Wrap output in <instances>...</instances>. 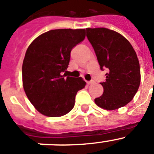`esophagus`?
<instances>
[{
  "label": "esophagus",
  "mask_w": 154,
  "mask_h": 154,
  "mask_svg": "<svg viewBox=\"0 0 154 154\" xmlns=\"http://www.w3.org/2000/svg\"><path fill=\"white\" fill-rule=\"evenodd\" d=\"M93 83H94V81H93V80H90V81H87V84H89V85H90V84H93Z\"/></svg>",
  "instance_id": "34e87169"
}]
</instances>
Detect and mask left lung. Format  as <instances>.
Wrapping results in <instances>:
<instances>
[{"label":"left lung","instance_id":"8db88e82","mask_svg":"<svg viewBox=\"0 0 154 154\" xmlns=\"http://www.w3.org/2000/svg\"><path fill=\"white\" fill-rule=\"evenodd\" d=\"M100 69H107L100 84L104 92L95 103L106 110L123 107L135 96L140 83L138 58L131 43L117 32L106 28L86 29Z\"/></svg>","mask_w":154,"mask_h":154}]
</instances>
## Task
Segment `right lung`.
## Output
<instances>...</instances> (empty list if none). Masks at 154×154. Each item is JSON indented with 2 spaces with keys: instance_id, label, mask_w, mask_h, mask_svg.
<instances>
[{
  "instance_id": "right-lung-1",
  "label": "right lung",
  "mask_w": 154,
  "mask_h": 154,
  "mask_svg": "<svg viewBox=\"0 0 154 154\" xmlns=\"http://www.w3.org/2000/svg\"><path fill=\"white\" fill-rule=\"evenodd\" d=\"M85 35L84 29L50 30L27 48L22 67L23 88L30 103L44 116L59 117L71 111L77 93L85 87L81 77L66 75L70 51Z\"/></svg>"
}]
</instances>
